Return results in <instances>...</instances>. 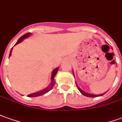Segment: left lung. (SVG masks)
Listing matches in <instances>:
<instances>
[{"label": "left lung", "mask_w": 122, "mask_h": 122, "mask_svg": "<svg viewBox=\"0 0 122 122\" xmlns=\"http://www.w3.org/2000/svg\"><path fill=\"white\" fill-rule=\"evenodd\" d=\"M76 86H77V88H78V89L79 90V91L81 93H82V94L84 95V96H87V97H90V98H95V97H98V96H103V95L104 94H100V95H94V94H88V93H86V92H84L83 90H82L80 88H79L78 86L76 85Z\"/></svg>", "instance_id": "obj_1"}]
</instances>
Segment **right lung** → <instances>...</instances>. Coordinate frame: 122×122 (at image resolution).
Masks as SVG:
<instances>
[{"label": "right lung", "mask_w": 122, "mask_h": 122, "mask_svg": "<svg viewBox=\"0 0 122 122\" xmlns=\"http://www.w3.org/2000/svg\"><path fill=\"white\" fill-rule=\"evenodd\" d=\"M30 34V32H28V33H26V34H24L22 36H21L20 38L18 39V40L16 42V43L15 44V45H16L18 44H19L20 42H21L22 40H24L25 38H27V37L29 36ZM12 48H12L11 50H10V54H9V57L11 56V52ZM58 70V68H56V69H54L53 70L52 74V82H51V84H50V85L48 86L47 88H46L45 89H44L43 90H41V91L38 92H35V93H33V94H32L28 95V97H36V96H42V95H43L44 94L47 93L48 92L50 91V90L53 88V86H54V84H55V80H54V76H55L56 74H57Z\"/></svg>", "instance_id": "obj_1"}]
</instances>
